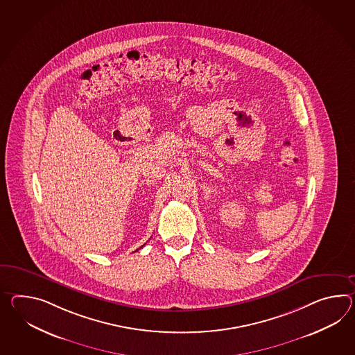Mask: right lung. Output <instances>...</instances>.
I'll return each instance as SVG.
<instances>
[{
  "label": "right lung",
  "instance_id": "right-lung-1",
  "mask_svg": "<svg viewBox=\"0 0 355 355\" xmlns=\"http://www.w3.org/2000/svg\"><path fill=\"white\" fill-rule=\"evenodd\" d=\"M141 248H142V246H141ZM141 248H139V249H141Z\"/></svg>",
  "mask_w": 355,
  "mask_h": 355
}]
</instances>
